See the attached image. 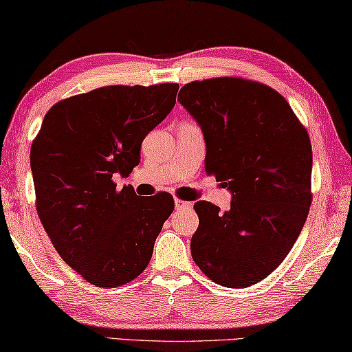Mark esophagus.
Masks as SVG:
<instances>
[{
	"label": "esophagus",
	"mask_w": 352,
	"mask_h": 352,
	"mask_svg": "<svg viewBox=\"0 0 352 352\" xmlns=\"http://www.w3.org/2000/svg\"><path fill=\"white\" fill-rule=\"evenodd\" d=\"M175 206H176V209H190L192 208V203H188V201H184V199H181V198H176L175 199Z\"/></svg>",
	"instance_id": "esophagus-1"
}]
</instances>
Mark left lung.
I'll return each instance as SVG.
<instances>
[{
  "label": "left lung",
  "instance_id": "obj_1",
  "mask_svg": "<svg viewBox=\"0 0 352 352\" xmlns=\"http://www.w3.org/2000/svg\"><path fill=\"white\" fill-rule=\"evenodd\" d=\"M177 102L201 127L204 168L232 195L230 210L195 203L193 261L226 288L274 272L299 237L311 204V143L282 94L237 77L184 85Z\"/></svg>",
  "mask_w": 352,
  "mask_h": 352
}]
</instances>
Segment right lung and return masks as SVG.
<instances>
[{
  "mask_svg": "<svg viewBox=\"0 0 352 352\" xmlns=\"http://www.w3.org/2000/svg\"><path fill=\"white\" fill-rule=\"evenodd\" d=\"M177 83L104 86L59 100L31 146L36 209L53 247L86 282L100 288L137 278L175 201L118 190L146 135L176 104Z\"/></svg>",
  "mask_w": 352,
  "mask_h": 352,
  "instance_id": "obj_1",
  "label": "right lung"
}]
</instances>
